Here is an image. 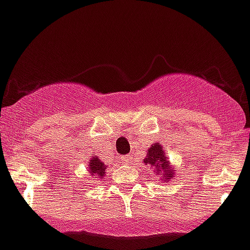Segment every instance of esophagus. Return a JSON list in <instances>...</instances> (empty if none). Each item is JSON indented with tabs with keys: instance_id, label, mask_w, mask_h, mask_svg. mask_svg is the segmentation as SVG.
I'll return each mask as SVG.
<instances>
[{
	"instance_id": "1",
	"label": "esophagus",
	"mask_w": 250,
	"mask_h": 250,
	"mask_svg": "<svg viewBox=\"0 0 250 250\" xmlns=\"http://www.w3.org/2000/svg\"><path fill=\"white\" fill-rule=\"evenodd\" d=\"M121 160H122V164H125V165H128V164H131V162H132V157H131V156H128V155L122 156V157H121Z\"/></svg>"
}]
</instances>
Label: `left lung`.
Listing matches in <instances>:
<instances>
[{"label": "left lung", "instance_id": "8db88e82", "mask_svg": "<svg viewBox=\"0 0 250 250\" xmlns=\"http://www.w3.org/2000/svg\"><path fill=\"white\" fill-rule=\"evenodd\" d=\"M145 164L149 165L155 168L156 175L161 176L162 181H170L173 177V168L170 166L165 151L160 143H153L147 152V157L145 158Z\"/></svg>", "mask_w": 250, "mask_h": 250}]
</instances>
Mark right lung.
<instances>
[{
	"label": "right lung",
	"instance_id": "1",
	"mask_svg": "<svg viewBox=\"0 0 250 250\" xmlns=\"http://www.w3.org/2000/svg\"><path fill=\"white\" fill-rule=\"evenodd\" d=\"M105 170L107 167L103 162L101 161L99 157H93L90 161H89V172L92 176H94V179L99 177V179H103V176L105 175Z\"/></svg>",
	"mask_w": 250,
	"mask_h": 250
}]
</instances>
